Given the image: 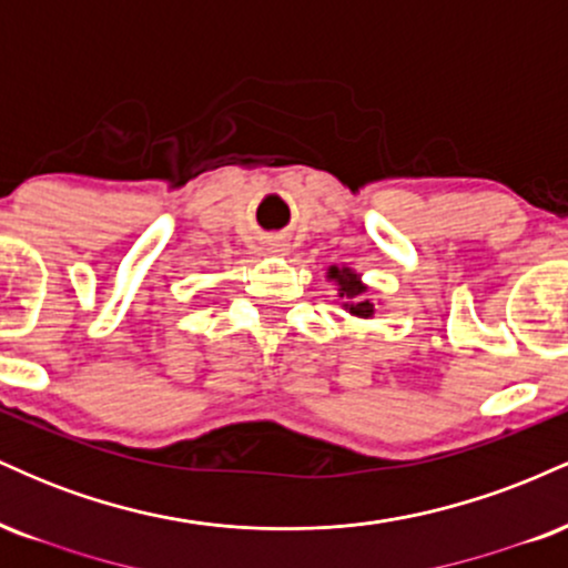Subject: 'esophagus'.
<instances>
[{
    "instance_id": "obj_1",
    "label": "esophagus",
    "mask_w": 568,
    "mask_h": 568,
    "mask_svg": "<svg viewBox=\"0 0 568 568\" xmlns=\"http://www.w3.org/2000/svg\"><path fill=\"white\" fill-rule=\"evenodd\" d=\"M270 251L277 253V256H285V253H288V243H285V240H272Z\"/></svg>"
}]
</instances>
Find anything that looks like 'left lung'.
<instances>
[{"label":"left lung","instance_id":"obj_1","mask_svg":"<svg viewBox=\"0 0 568 568\" xmlns=\"http://www.w3.org/2000/svg\"><path fill=\"white\" fill-rule=\"evenodd\" d=\"M328 280H336L338 283V296L344 298V310H349V315L355 317H374V304L366 298V285L361 283V275L347 270V266H331Z\"/></svg>","mask_w":568,"mask_h":568}]
</instances>
